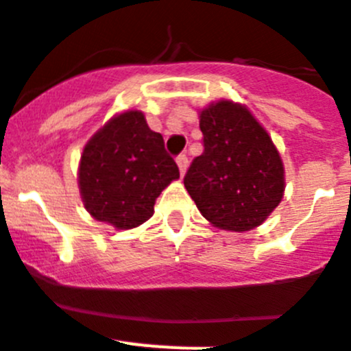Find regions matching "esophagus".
<instances>
[{
  "label": "esophagus",
  "instance_id": "esophagus-1",
  "mask_svg": "<svg viewBox=\"0 0 351 351\" xmlns=\"http://www.w3.org/2000/svg\"><path fill=\"white\" fill-rule=\"evenodd\" d=\"M187 164H189V160L185 155H178V157H176V166H178L180 175L182 176H184L185 171H187Z\"/></svg>",
  "mask_w": 351,
  "mask_h": 351
}]
</instances>
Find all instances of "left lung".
I'll return each instance as SVG.
<instances>
[{
	"instance_id": "8db88e82",
	"label": "left lung",
	"mask_w": 351,
	"mask_h": 351,
	"mask_svg": "<svg viewBox=\"0 0 351 351\" xmlns=\"http://www.w3.org/2000/svg\"><path fill=\"white\" fill-rule=\"evenodd\" d=\"M205 152L184 178L201 215L215 228L251 231L285 196V164L263 125L245 106L221 99L199 109Z\"/></svg>"
}]
</instances>
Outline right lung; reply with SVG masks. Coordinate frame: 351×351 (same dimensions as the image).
<instances>
[{
    "instance_id": "add662e5",
    "label": "right lung",
    "mask_w": 351,
    "mask_h": 351,
    "mask_svg": "<svg viewBox=\"0 0 351 351\" xmlns=\"http://www.w3.org/2000/svg\"><path fill=\"white\" fill-rule=\"evenodd\" d=\"M178 178L162 136L138 109L106 121L84 145L77 169L84 208L114 230H132L148 221L157 197Z\"/></svg>"
}]
</instances>
